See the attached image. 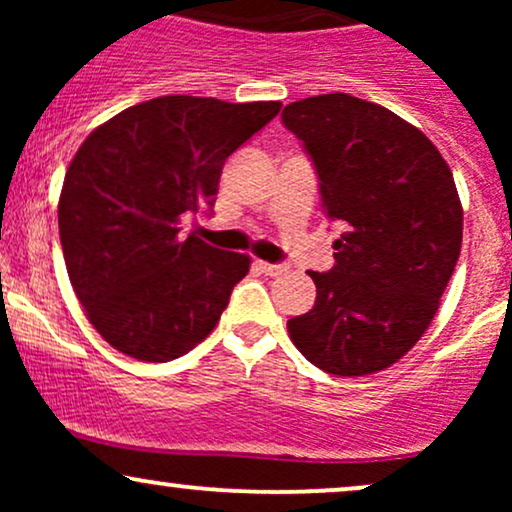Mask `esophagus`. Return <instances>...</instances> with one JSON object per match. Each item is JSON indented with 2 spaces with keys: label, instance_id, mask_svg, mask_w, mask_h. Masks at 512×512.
<instances>
[{
  "label": "esophagus",
  "instance_id": "34e87169",
  "mask_svg": "<svg viewBox=\"0 0 512 512\" xmlns=\"http://www.w3.org/2000/svg\"><path fill=\"white\" fill-rule=\"evenodd\" d=\"M257 267H260L262 274L267 276H279L281 272H286V264H272V262H257Z\"/></svg>",
  "mask_w": 512,
  "mask_h": 512
}]
</instances>
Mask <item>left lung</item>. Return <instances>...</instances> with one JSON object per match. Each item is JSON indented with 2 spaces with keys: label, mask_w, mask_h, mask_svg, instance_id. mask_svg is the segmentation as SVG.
Wrapping results in <instances>:
<instances>
[{
  "label": "left lung",
  "mask_w": 512,
  "mask_h": 512,
  "mask_svg": "<svg viewBox=\"0 0 512 512\" xmlns=\"http://www.w3.org/2000/svg\"><path fill=\"white\" fill-rule=\"evenodd\" d=\"M281 122L313 161L327 219L344 228L334 267L310 272L315 305L289 320L291 342L325 373H378L419 342L455 272V180L421 129L349 93L286 105Z\"/></svg>",
  "instance_id": "1"
}]
</instances>
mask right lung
Masks as SVG:
<instances>
[{
	"instance_id": "1",
	"label": "right lung",
	"mask_w": 512,
	"mask_h": 512,
	"mask_svg": "<svg viewBox=\"0 0 512 512\" xmlns=\"http://www.w3.org/2000/svg\"><path fill=\"white\" fill-rule=\"evenodd\" d=\"M279 110L161 96L79 146L57 209L62 252L86 317L117 351L166 363L214 330L250 257L182 238L180 223L211 211L226 158Z\"/></svg>"
}]
</instances>
